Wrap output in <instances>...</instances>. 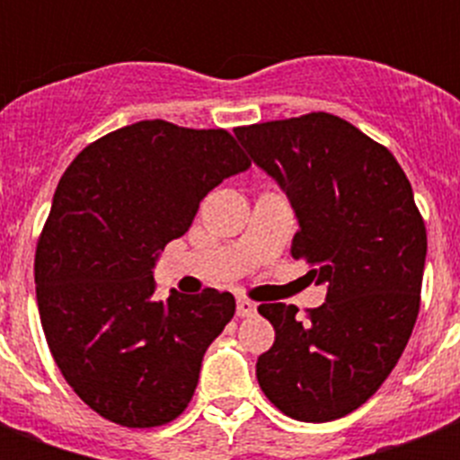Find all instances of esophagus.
<instances>
[{
	"mask_svg": "<svg viewBox=\"0 0 460 460\" xmlns=\"http://www.w3.org/2000/svg\"><path fill=\"white\" fill-rule=\"evenodd\" d=\"M258 313V305L248 298H238L236 301V314L238 317H251V314Z\"/></svg>",
	"mask_w": 460,
	"mask_h": 460,
	"instance_id": "34e87169",
	"label": "esophagus"
}]
</instances>
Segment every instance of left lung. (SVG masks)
Wrapping results in <instances>:
<instances>
[{
	"label": "left lung",
	"mask_w": 460,
	"mask_h": 460,
	"mask_svg": "<svg viewBox=\"0 0 460 460\" xmlns=\"http://www.w3.org/2000/svg\"><path fill=\"white\" fill-rule=\"evenodd\" d=\"M298 219L294 258L313 265L327 301L262 303L274 346L258 358L260 389L288 418L329 422L360 408L389 377L420 310L428 234L394 155L324 111L236 128Z\"/></svg>",
	"instance_id": "obj_1"
}]
</instances>
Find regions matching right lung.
Returning <instances> with one entry per match:
<instances>
[{
	"label": "right lung",
	"instance_id": "add662e5",
	"mask_svg": "<svg viewBox=\"0 0 460 460\" xmlns=\"http://www.w3.org/2000/svg\"><path fill=\"white\" fill-rule=\"evenodd\" d=\"M248 166L222 128L155 119L95 140L61 176L35 251L40 322L64 379L107 420L157 428L193 399L236 301L217 288L159 301L153 270L202 198Z\"/></svg>",
	"mask_w": 460,
	"mask_h": 460
}]
</instances>
